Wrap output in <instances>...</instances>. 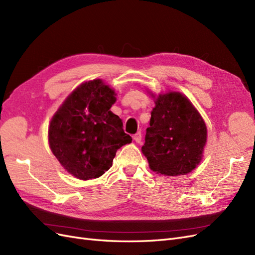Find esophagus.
<instances>
[{
  "mask_svg": "<svg viewBox=\"0 0 255 255\" xmlns=\"http://www.w3.org/2000/svg\"><path fill=\"white\" fill-rule=\"evenodd\" d=\"M141 132H137L134 136H133V138H134V140L136 141V142H138V143H139L140 141H141Z\"/></svg>",
  "mask_w": 255,
  "mask_h": 255,
  "instance_id": "1",
  "label": "esophagus"
}]
</instances>
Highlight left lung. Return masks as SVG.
I'll use <instances>...</instances> for the list:
<instances>
[{
  "label": "left lung",
  "mask_w": 255,
  "mask_h": 255,
  "mask_svg": "<svg viewBox=\"0 0 255 255\" xmlns=\"http://www.w3.org/2000/svg\"><path fill=\"white\" fill-rule=\"evenodd\" d=\"M155 104L141 151L151 170L167 176L187 174L201 160L205 123L180 92L159 95Z\"/></svg>",
  "instance_id": "left-lung-1"
}]
</instances>
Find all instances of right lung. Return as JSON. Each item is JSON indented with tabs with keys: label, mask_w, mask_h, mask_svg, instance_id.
Instances as JSON below:
<instances>
[{
	"label": "right lung",
	"mask_w": 255,
	"mask_h": 255,
	"mask_svg": "<svg viewBox=\"0 0 255 255\" xmlns=\"http://www.w3.org/2000/svg\"><path fill=\"white\" fill-rule=\"evenodd\" d=\"M115 102V91L94 80L76 88L51 120V150L80 180L101 176L112 167L117 150L132 141L122 120L111 112Z\"/></svg>",
	"instance_id": "add662e5"
}]
</instances>
